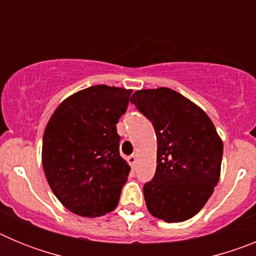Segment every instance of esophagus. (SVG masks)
<instances>
[{"label":"esophagus","instance_id":"esophagus-1","mask_svg":"<svg viewBox=\"0 0 256 256\" xmlns=\"http://www.w3.org/2000/svg\"><path fill=\"white\" fill-rule=\"evenodd\" d=\"M136 162H137V155H136V154H132V155H130V158H128V162H130V164L132 165V166H134Z\"/></svg>","mask_w":256,"mask_h":256}]
</instances>
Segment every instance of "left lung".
<instances>
[{"label":"left lung","mask_w":256,"mask_h":256,"mask_svg":"<svg viewBox=\"0 0 256 256\" xmlns=\"http://www.w3.org/2000/svg\"><path fill=\"white\" fill-rule=\"evenodd\" d=\"M130 102L152 122L158 140L156 173L144 186L146 206L168 223L200 212L220 177L223 142L206 112L180 92L140 90Z\"/></svg>","instance_id":"1"}]
</instances>
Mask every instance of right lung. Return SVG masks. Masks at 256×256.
Segmentation results:
<instances>
[{"instance_id":"1","label":"right lung","mask_w":256,"mask_h":256,"mask_svg":"<svg viewBox=\"0 0 256 256\" xmlns=\"http://www.w3.org/2000/svg\"><path fill=\"white\" fill-rule=\"evenodd\" d=\"M132 90L92 86L66 97L44 128L42 165L58 200L80 216L118 206L130 166L119 154V118Z\"/></svg>"}]
</instances>
